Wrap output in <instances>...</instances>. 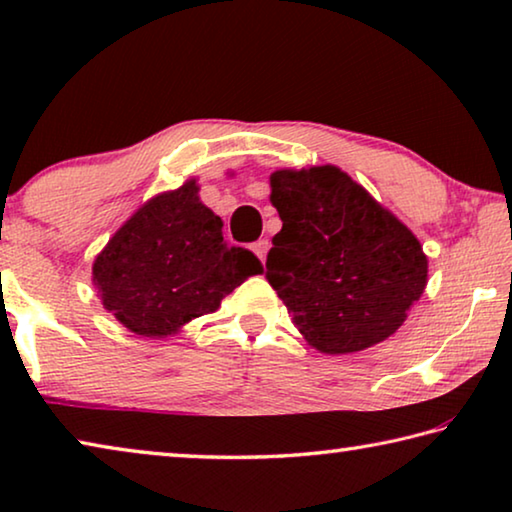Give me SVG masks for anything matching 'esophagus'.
<instances>
[{"mask_svg":"<svg viewBox=\"0 0 512 512\" xmlns=\"http://www.w3.org/2000/svg\"><path fill=\"white\" fill-rule=\"evenodd\" d=\"M254 251H256V256L261 258V263H265L267 251H270V242H267L265 238H263V240H256V242H254Z\"/></svg>","mask_w":512,"mask_h":512,"instance_id":"1","label":"esophagus"}]
</instances>
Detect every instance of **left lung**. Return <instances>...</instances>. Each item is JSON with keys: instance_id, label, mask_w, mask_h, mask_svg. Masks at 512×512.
<instances>
[{"instance_id": "obj_1", "label": "left lung", "mask_w": 512, "mask_h": 512, "mask_svg": "<svg viewBox=\"0 0 512 512\" xmlns=\"http://www.w3.org/2000/svg\"><path fill=\"white\" fill-rule=\"evenodd\" d=\"M265 279L313 348L345 355L403 325L428 279L419 240L336 167L274 171Z\"/></svg>"}]
</instances>
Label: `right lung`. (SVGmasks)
I'll use <instances>...</instances> for the list:
<instances>
[{"instance_id": "add662e5", "label": "right lung", "mask_w": 512, "mask_h": 512, "mask_svg": "<svg viewBox=\"0 0 512 512\" xmlns=\"http://www.w3.org/2000/svg\"><path fill=\"white\" fill-rule=\"evenodd\" d=\"M196 192L190 180L155 196L93 263L105 309L139 336L176 332L215 311L231 290L263 270L249 249L226 245L222 219Z\"/></svg>"}]
</instances>
